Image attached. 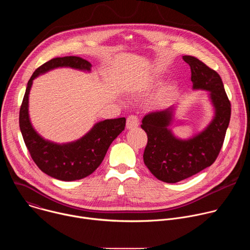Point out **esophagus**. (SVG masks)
Masks as SVG:
<instances>
[{"label":"esophagus","mask_w":250,"mask_h":250,"mask_svg":"<svg viewBox=\"0 0 250 250\" xmlns=\"http://www.w3.org/2000/svg\"><path fill=\"white\" fill-rule=\"evenodd\" d=\"M139 125V120L137 118V116L131 115L126 119V128L128 129H133L136 128Z\"/></svg>","instance_id":"34e87169"}]
</instances>
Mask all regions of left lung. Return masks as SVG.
<instances>
[{"mask_svg": "<svg viewBox=\"0 0 250 250\" xmlns=\"http://www.w3.org/2000/svg\"><path fill=\"white\" fill-rule=\"evenodd\" d=\"M191 68L194 89L209 91L216 115L208 127L188 140L176 138L168 128L174 106L151 112L142 119L141 128L147 134L144 161L158 180L176 183L189 178L216 161L229 124L231 106L221 76L204 62L183 56Z\"/></svg>", "mask_w": 250, "mask_h": 250, "instance_id": "left-lung-1", "label": "left lung"}]
</instances>
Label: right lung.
<instances>
[{
  "label": "right lung",
  "instance_id": "add662e5",
  "mask_svg": "<svg viewBox=\"0 0 250 250\" xmlns=\"http://www.w3.org/2000/svg\"><path fill=\"white\" fill-rule=\"evenodd\" d=\"M57 67L90 71L91 63L78 56L56 57L35 70L27 82L21 105L20 128L32 160L43 173L62 181L80 180L100 166L112 142L125 129V119L100 122L85 136L67 145H56L43 139L30 124L28 95L35 77Z\"/></svg>",
  "mask_w": 250,
  "mask_h": 250
}]
</instances>
